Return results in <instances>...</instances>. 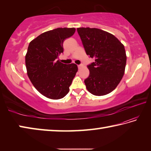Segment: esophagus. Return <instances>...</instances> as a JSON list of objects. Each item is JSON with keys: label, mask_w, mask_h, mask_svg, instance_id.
Returning <instances> with one entry per match:
<instances>
[{"label": "esophagus", "mask_w": 151, "mask_h": 151, "mask_svg": "<svg viewBox=\"0 0 151 151\" xmlns=\"http://www.w3.org/2000/svg\"><path fill=\"white\" fill-rule=\"evenodd\" d=\"M82 66H83V65H78V68H81Z\"/></svg>", "instance_id": "1"}]
</instances>
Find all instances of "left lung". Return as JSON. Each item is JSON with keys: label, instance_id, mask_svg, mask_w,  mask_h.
<instances>
[{"label": "left lung", "instance_id": "8db88e82", "mask_svg": "<svg viewBox=\"0 0 151 151\" xmlns=\"http://www.w3.org/2000/svg\"><path fill=\"white\" fill-rule=\"evenodd\" d=\"M86 55L94 62L87 66L86 88L95 96L111 93L121 82L127 63L124 45L113 35L95 28H78Z\"/></svg>", "mask_w": 151, "mask_h": 151}]
</instances>
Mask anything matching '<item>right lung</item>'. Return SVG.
<instances>
[{"label":"right lung","mask_w":151,"mask_h":151,"mask_svg":"<svg viewBox=\"0 0 151 151\" xmlns=\"http://www.w3.org/2000/svg\"><path fill=\"white\" fill-rule=\"evenodd\" d=\"M75 28H58L42 33L29 43L25 56L27 75L35 88L48 99H60L69 92L77 65L57 60L63 52V42Z\"/></svg>","instance_id":"obj_1"}]
</instances>
